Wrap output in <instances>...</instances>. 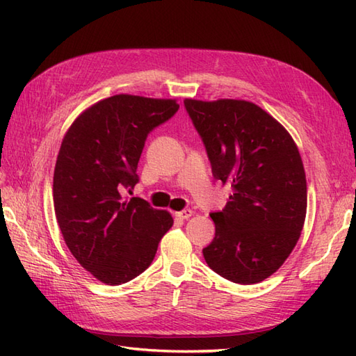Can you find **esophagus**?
I'll return each instance as SVG.
<instances>
[{"instance_id":"1","label":"esophagus","mask_w":356,"mask_h":356,"mask_svg":"<svg viewBox=\"0 0 356 356\" xmlns=\"http://www.w3.org/2000/svg\"><path fill=\"white\" fill-rule=\"evenodd\" d=\"M191 216H193L191 209H184V211H179V213H176V217L180 218V220H186V218H190Z\"/></svg>"}]
</instances>
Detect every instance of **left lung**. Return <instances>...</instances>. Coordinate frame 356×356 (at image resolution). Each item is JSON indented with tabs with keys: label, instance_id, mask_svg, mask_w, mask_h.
I'll return each mask as SVG.
<instances>
[{
	"label": "left lung",
	"instance_id": "obj_1",
	"mask_svg": "<svg viewBox=\"0 0 356 356\" xmlns=\"http://www.w3.org/2000/svg\"><path fill=\"white\" fill-rule=\"evenodd\" d=\"M213 168L232 188L211 213L216 237L203 248L208 266L238 284L260 283L289 257L303 229L306 174L291 134L248 101L185 99Z\"/></svg>",
	"mask_w": 356,
	"mask_h": 356
}]
</instances>
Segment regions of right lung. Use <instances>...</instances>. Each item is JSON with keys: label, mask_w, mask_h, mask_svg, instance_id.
Segmentation results:
<instances>
[{"label": "right lung", "mask_w": 356, "mask_h": 356, "mask_svg": "<svg viewBox=\"0 0 356 356\" xmlns=\"http://www.w3.org/2000/svg\"><path fill=\"white\" fill-rule=\"evenodd\" d=\"M177 110L174 99L116 95L81 113L64 136L53 174L56 220L74 259L105 284L142 274L172 226L168 211L120 193L139 182L149 131Z\"/></svg>", "instance_id": "add662e5"}]
</instances>
